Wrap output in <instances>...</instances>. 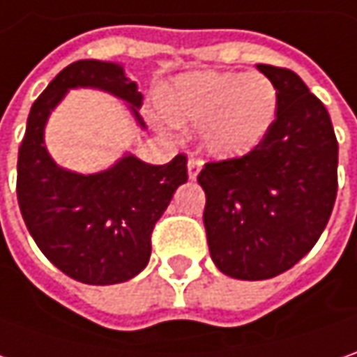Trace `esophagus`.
I'll return each instance as SVG.
<instances>
[{
    "mask_svg": "<svg viewBox=\"0 0 357 357\" xmlns=\"http://www.w3.org/2000/svg\"><path fill=\"white\" fill-rule=\"evenodd\" d=\"M202 165H204V163L199 162V160L190 158V162H188V176H190V179H195L197 176H199V172H202Z\"/></svg>",
    "mask_w": 357,
    "mask_h": 357,
    "instance_id": "obj_1",
    "label": "esophagus"
}]
</instances>
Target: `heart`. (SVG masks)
Returning <instances> with one entry per match:
<instances>
[{
	"instance_id": "obj_1",
	"label": "heart",
	"mask_w": 357,
	"mask_h": 357,
	"mask_svg": "<svg viewBox=\"0 0 357 357\" xmlns=\"http://www.w3.org/2000/svg\"><path fill=\"white\" fill-rule=\"evenodd\" d=\"M155 105L174 128L197 126L199 146L209 155L236 160L270 135L280 91L264 73L190 71L160 87Z\"/></svg>"
}]
</instances>
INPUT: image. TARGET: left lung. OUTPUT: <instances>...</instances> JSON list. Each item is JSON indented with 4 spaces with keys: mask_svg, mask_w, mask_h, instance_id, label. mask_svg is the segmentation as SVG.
<instances>
[{
    "mask_svg": "<svg viewBox=\"0 0 357 357\" xmlns=\"http://www.w3.org/2000/svg\"><path fill=\"white\" fill-rule=\"evenodd\" d=\"M257 70L280 91L270 135L197 176L209 256L222 273L250 282L284 273L316 245L337 192V139L326 105L291 70Z\"/></svg>",
    "mask_w": 357,
    "mask_h": 357,
    "instance_id": "obj_1",
    "label": "left lung"
}]
</instances>
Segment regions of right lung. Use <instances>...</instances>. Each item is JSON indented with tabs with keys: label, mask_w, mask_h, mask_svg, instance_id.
<instances>
[{
	"label": "right lung",
	"mask_w": 357,
	"mask_h": 357,
	"mask_svg": "<svg viewBox=\"0 0 357 357\" xmlns=\"http://www.w3.org/2000/svg\"><path fill=\"white\" fill-rule=\"evenodd\" d=\"M98 89L126 103L139 130L144 96L123 63L79 59L61 70L33 101L17 158V202L38 248L57 270L89 286L135 278L151 256V229L181 183L185 155L151 165L126 151L109 167L79 174L57 165L45 126L70 89Z\"/></svg>",
	"instance_id": "1"
}]
</instances>
